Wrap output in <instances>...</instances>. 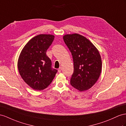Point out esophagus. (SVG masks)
Wrapping results in <instances>:
<instances>
[{
    "label": "esophagus",
    "instance_id": "34e87169",
    "mask_svg": "<svg viewBox=\"0 0 126 126\" xmlns=\"http://www.w3.org/2000/svg\"><path fill=\"white\" fill-rule=\"evenodd\" d=\"M61 70H62V69H61V67H59V69H58V72H59V73L61 72Z\"/></svg>",
    "mask_w": 126,
    "mask_h": 126
}]
</instances>
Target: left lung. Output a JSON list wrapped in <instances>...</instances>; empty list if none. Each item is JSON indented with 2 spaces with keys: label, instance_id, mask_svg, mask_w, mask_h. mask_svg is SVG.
Here are the masks:
<instances>
[{
  "label": "left lung",
  "instance_id": "1",
  "mask_svg": "<svg viewBox=\"0 0 126 126\" xmlns=\"http://www.w3.org/2000/svg\"><path fill=\"white\" fill-rule=\"evenodd\" d=\"M63 40L73 57L74 70L70 84L80 92L88 90L97 81L101 72L99 51L88 39L79 34L65 35Z\"/></svg>",
  "mask_w": 126,
  "mask_h": 126
}]
</instances>
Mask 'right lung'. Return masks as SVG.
I'll return each mask as SVG.
<instances>
[{
    "instance_id": "right-lung-1",
    "label": "right lung",
    "mask_w": 126,
    "mask_h": 126,
    "mask_svg": "<svg viewBox=\"0 0 126 126\" xmlns=\"http://www.w3.org/2000/svg\"><path fill=\"white\" fill-rule=\"evenodd\" d=\"M54 39L53 35H38L28 41L19 56V73L25 82L34 90L46 88L57 72L51 66V61L46 55Z\"/></svg>"
}]
</instances>
